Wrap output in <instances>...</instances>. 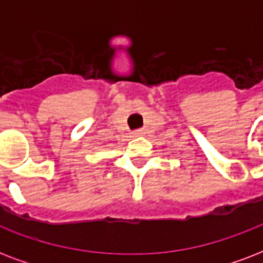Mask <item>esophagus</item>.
I'll return each mask as SVG.
<instances>
[{
    "instance_id": "1",
    "label": "esophagus",
    "mask_w": 263,
    "mask_h": 263,
    "mask_svg": "<svg viewBox=\"0 0 263 263\" xmlns=\"http://www.w3.org/2000/svg\"><path fill=\"white\" fill-rule=\"evenodd\" d=\"M132 134H134V136H142L144 135L146 132H144V129H136V131H134Z\"/></svg>"
}]
</instances>
